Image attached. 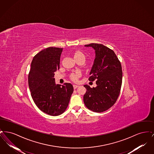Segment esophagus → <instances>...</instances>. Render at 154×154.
<instances>
[{
    "label": "esophagus",
    "mask_w": 154,
    "mask_h": 154,
    "mask_svg": "<svg viewBox=\"0 0 154 154\" xmlns=\"http://www.w3.org/2000/svg\"><path fill=\"white\" fill-rule=\"evenodd\" d=\"M78 87H79V85H75V84H74V85H73L74 89H76V88H78Z\"/></svg>",
    "instance_id": "34e87169"
}]
</instances>
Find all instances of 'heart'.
Returning a JSON list of instances; mask_svg holds the SVG:
<instances>
[{"instance_id":"1","label":"heart","mask_w":154,"mask_h":154,"mask_svg":"<svg viewBox=\"0 0 154 154\" xmlns=\"http://www.w3.org/2000/svg\"><path fill=\"white\" fill-rule=\"evenodd\" d=\"M82 58L85 59V56L84 55V54L82 52L80 51H77L75 52L74 54V58ZM80 74L79 73H75L71 75V78L74 81H76L78 80V78L79 77Z\"/></svg>"}]
</instances>
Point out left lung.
<instances>
[{"label":"left lung","mask_w":154,"mask_h":154,"mask_svg":"<svg viewBox=\"0 0 154 154\" xmlns=\"http://www.w3.org/2000/svg\"><path fill=\"white\" fill-rule=\"evenodd\" d=\"M85 47H92L95 52L88 80H96V87L84 85L87 89L84 102L89 110L101 112L109 109L117 100L122 85V67L115 52L104 45L91 43Z\"/></svg>","instance_id":"1"}]
</instances>
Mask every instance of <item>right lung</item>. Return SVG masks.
<instances>
[{
  "label": "right lung",
  "mask_w": 154,
  "mask_h": 154,
  "mask_svg": "<svg viewBox=\"0 0 154 154\" xmlns=\"http://www.w3.org/2000/svg\"><path fill=\"white\" fill-rule=\"evenodd\" d=\"M63 48L48 47L33 57L28 75L32 97L37 107L44 113L57 116L66 110L73 87L70 83L56 84L54 72L59 69Z\"/></svg>",
  "instance_id": "add662e5"
}]
</instances>
